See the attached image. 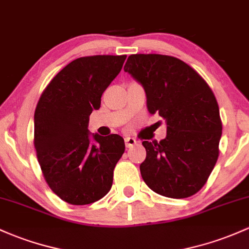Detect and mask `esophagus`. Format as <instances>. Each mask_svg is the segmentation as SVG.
<instances>
[{"label": "esophagus", "mask_w": 249, "mask_h": 249, "mask_svg": "<svg viewBox=\"0 0 249 249\" xmlns=\"http://www.w3.org/2000/svg\"><path fill=\"white\" fill-rule=\"evenodd\" d=\"M136 142H138V141H136L134 138H130V136H127V138H124V143H125V147H127V148H129V147H133Z\"/></svg>", "instance_id": "esophagus-1"}]
</instances>
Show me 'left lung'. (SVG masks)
<instances>
[{
	"instance_id": "obj_1",
	"label": "left lung",
	"mask_w": 249,
	"mask_h": 249,
	"mask_svg": "<svg viewBox=\"0 0 249 249\" xmlns=\"http://www.w3.org/2000/svg\"><path fill=\"white\" fill-rule=\"evenodd\" d=\"M124 70L142 85L147 109L165 120L161 141H143L140 172L148 188L170 198H186L207 183L218 158L222 122L207 82L178 58L132 54Z\"/></svg>"
}]
</instances>
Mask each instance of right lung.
<instances>
[{
    "mask_svg": "<svg viewBox=\"0 0 249 249\" xmlns=\"http://www.w3.org/2000/svg\"><path fill=\"white\" fill-rule=\"evenodd\" d=\"M127 55H91L71 61L40 96L34 146L42 175L61 199L85 205L106 196L124 152L117 134H90L89 116L120 73Z\"/></svg>",
    "mask_w": 249,
    "mask_h": 249,
    "instance_id": "right-lung-1",
    "label": "right lung"
}]
</instances>
